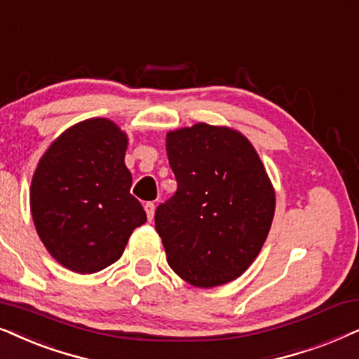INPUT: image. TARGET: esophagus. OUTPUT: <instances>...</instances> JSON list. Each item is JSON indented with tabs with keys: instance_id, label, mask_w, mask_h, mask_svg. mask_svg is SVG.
<instances>
[{
	"instance_id": "1",
	"label": "esophagus",
	"mask_w": 359,
	"mask_h": 359,
	"mask_svg": "<svg viewBox=\"0 0 359 359\" xmlns=\"http://www.w3.org/2000/svg\"><path fill=\"white\" fill-rule=\"evenodd\" d=\"M144 210H146V215H147V219H151L154 218V212H156V205L152 203V202H147L146 205H144Z\"/></svg>"
}]
</instances>
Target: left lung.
Wrapping results in <instances>:
<instances>
[{
  "label": "left lung",
  "mask_w": 359,
  "mask_h": 359,
  "mask_svg": "<svg viewBox=\"0 0 359 359\" xmlns=\"http://www.w3.org/2000/svg\"><path fill=\"white\" fill-rule=\"evenodd\" d=\"M177 192L156 210V229L175 274L197 287L241 276L259 255L276 195L251 142L198 123L167 135Z\"/></svg>",
  "instance_id": "8db88e82"
}]
</instances>
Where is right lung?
Returning a JSON list of instances; mask_svg holds the SVG:
<instances>
[{
    "label": "right lung",
    "mask_w": 359,
    "mask_h": 359,
    "mask_svg": "<svg viewBox=\"0 0 359 359\" xmlns=\"http://www.w3.org/2000/svg\"><path fill=\"white\" fill-rule=\"evenodd\" d=\"M128 137L93 118L52 142L31 184V212L47 251L67 269L93 274L121 257L133 229L146 222L130 194Z\"/></svg>",
    "instance_id": "add662e5"
}]
</instances>
